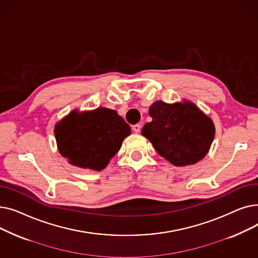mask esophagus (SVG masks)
<instances>
[{
  "mask_svg": "<svg viewBox=\"0 0 258 258\" xmlns=\"http://www.w3.org/2000/svg\"><path fill=\"white\" fill-rule=\"evenodd\" d=\"M132 130H133L135 133H140V131H141V124L137 123V124L132 125Z\"/></svg>",
  "mask_w": 258,
  "mask_h": 258,
  "instance_id": "34e87169",
  "label": "esophagus"
}]
</instances>
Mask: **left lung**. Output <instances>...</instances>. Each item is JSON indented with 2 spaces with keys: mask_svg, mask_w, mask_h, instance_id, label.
<instances>
[{
  "mask_svg": "<svg viewBox=\"0 0 258 258\" xmlns=\"http://www.w3.org/2000/svg\"><path fill=\"white\" fill-rule=\"evenodd\" d=\"M148 114L153 120L143 126L141 134L172 165H192L208 154L215 126L194 102L159 100L150 106Z\"/></svg>",
  "mask_w": 258,
  "mask_h": 258,
  "instance_id": "8db88e82",
  "label": "left lung"
}]
</instances>
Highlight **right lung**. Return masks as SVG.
Wrapping results in <instances>:
<instances>
[{"label": "right lung", "mask_w": 258, "mask_h": 258, "mask_svg": "<svg viewBox=\"0 0 258 258\" xmlns=\"http://www.w3.org/2000/svg\"><path fill=\"white\" fill-rule=\"evenodd\" d=\"M54 134L59 154L71 165L100 171L131 135V127L111 108H75L57 122Z\"/></svg>", "instance_id": "1"}]
</instances>
